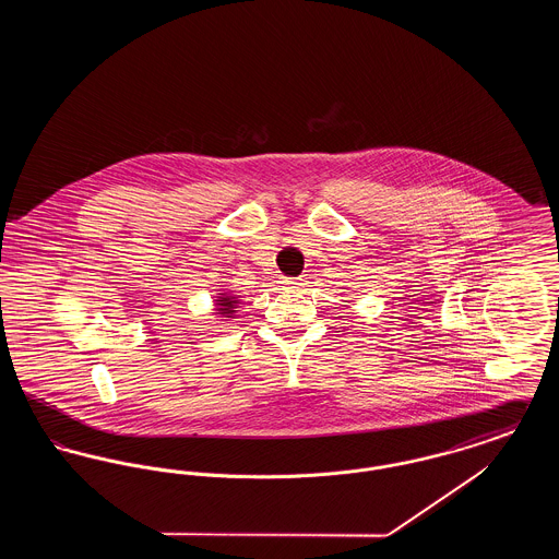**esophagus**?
Returning a JSON list of instances; mask_svg holds the SVG:
<instances>
[{"mask_svg":"<svg viewBox=\"0 0 559 559\" xmlns=\"http://www.w3.org/2000/svg\"><path fill=\"white\" fill-rule=\"evenodd\" d=\"M281 285H283L285 289H299V287L304 285V278H283Z\"/></svg>","mask_w":559,"mask_h":559,"instance_id":"obj_1","label":"esophagus"}]
</instances>
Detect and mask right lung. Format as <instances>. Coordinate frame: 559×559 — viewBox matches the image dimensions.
I'll use <instances>...</instances> for the list:
<instances>
[{
    "mask_svg": "<svg viewBox=\"0 0 559 559\" xmlns=\"http://www.w3.org/2000/svg\"><path fill=\"white\" fill-rule=\"evenodd\" d=\"M237 304H239V299H237L235 295H230V293H219L217 299H215V306H217V312H215V314H219V317H224V319H233V314L237 312V310H235Z\"/></svg>",
    "mask_w": 559,
    "mask_h": 559,
    "instance_id": "1",
    "label": "right lung"
}]
</instances>
